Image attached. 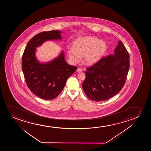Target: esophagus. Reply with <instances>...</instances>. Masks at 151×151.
I'll use <instances>...</instances> for the list:
<instances>
[{
    "label": "esophagus",
    "mask_w": 151,
    "mask_h": 151,
    "mask_svg": "<svg viewBox=\"0 0 151 151\" xmlns=\"http://www.w3.org/2000/svg\"><path fill=\"white\" fill-rule=\"evenodd\" d=\"M82 71H83V69H82V68H77V72L81 73V72Z\"/></svg>",
    "instance_id": "obj_1"
}]
</instances>
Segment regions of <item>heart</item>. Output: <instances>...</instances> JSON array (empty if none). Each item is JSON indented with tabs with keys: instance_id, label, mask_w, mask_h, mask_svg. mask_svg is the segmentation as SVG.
<instances>
[{
	"instance_id": "1",
	"label": "heart",
	"mask_w": 151,
	"mask_h": 151,
	"mask_svg": "<svg viewBox=\"0 0 151 151\" xmlns=\"http://www.w3.org/2000/svg\"><path fill=\"white\" fill-rule=\"evenodd\" d=\"M107 49L105 42L94 37H79L68 48V57L72 62H78L80 57L86 64H93L100 60Z\"/></svg>"
}]
</instances>
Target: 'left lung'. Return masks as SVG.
<instances>
[{"mask_svg": "<svg viewBox=\"0 0 151 151\" xmlns=\"http://www.w3.org/2000/svg\"><path fill=\"white\" fill-rule=\"evenodd\" d=\"M110 55L87 68L82 87L89 99L103 101L113 97L122 90L129 68V55L121 41Z\"/></svg>", "mask_w": 151, "mask_h": 151, "instance_id": "left-lung-1", "label": "left lung"}]
</instances>
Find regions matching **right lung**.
Returning <instances> with one entry per match:
<instances>
[{"mask_svg":"<svg viewBox=\"0 0 151 151\" xmlns=\"http://www.w3.org/2000/svg\"><path fill=\"white\" fill-rule=\"evenodd\" d=\"M61 33L52 30L38 33L29 41L23 53L22 67L26 83L31 92L42 99L56 98L64 88L68 77L77 68L67 63L63 52L47 63H40L36 59L35 47L46 41L61 40Z\"/></svg>","mask_w":151,"mask_h":151,"instance_id":"obj_1","label":"right lung"}]
</instances>
